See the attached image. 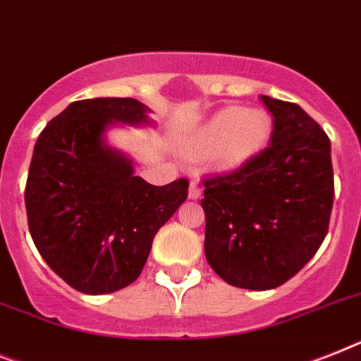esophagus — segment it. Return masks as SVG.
Listing matches in <instances>:
<instances>
[{
	"instance_id": "esophagus-1",
	"label": "esophagus",
	"mask_w": 361,
	"mask_h": 361,
	"mask_svg": "<svg viewBox=\"0 0 361 361\" xmlns=\"http://www.w3.org/2000/svg\"><path fill=\"white\" fill-rule=\"evenodd\" d=\"M202 196V185H200L198 181L192 180L189 185V198L190 200H198Z\"/></svg>"
}]
</instances>
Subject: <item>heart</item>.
<instances>
[{
	"label": "heart",
	"instance_id": "1",
	"mask_svg": "<svg viewBox=\"0 0 361 361\" xmlns=\"http://www.w3.org/2000/svg\"><path fill=\"white\" fill-rule=\"evenodd\" d=\"M271 135V119L257 108H226L207 121L189 139L192 156L207 154L214 169L238 171L266 148Z\"/></svg>",
	"mask_w": 361,
	"mask_h": 361
}]
</instances>
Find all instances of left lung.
Returning <instances> with one entry per match:
<instances>
[{
  "label": "left lung",
  "instance_id": "left-lung-1",
  "mask_svg": "<svg viewBox=\"0 0 361 361\" xmlns=\"http://www.w3.org/2000/svg\"><path fill=\"white\" fill-rule=\"evenodd\" d=\"M271 143L238 171L204 180L205 259L227 284L271 290L307 264L334 202L330 139L301 106L260 97Z\"/></svg>",
  "mask_w": 361,
  "mask_h": 361
}]
</instances>
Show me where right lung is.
I'll use <instances>...</instances> for the list:
<instances>
[{
	"label": "right lung",
	"instance_id": "obj_1",
	"mask_svg": "<svg viewBox=\"0 0 361 361\" xmlns=\"http://www.w3.org/2000/svg\"><path fill=\"white\" fill-rule=\"evenodd\" d=\"M135 99H86L59 114L35 145L25 185L29 231L71 288L111 293L139 277L159 227L187 200L189 181L150 185L108 147L111 124H148Z\"/></svg>",
	"mask_w": 361,
	"mask_h": 361
}]
</instances>
